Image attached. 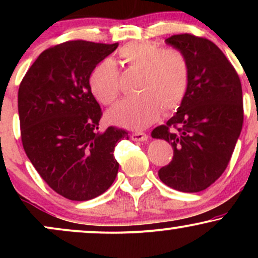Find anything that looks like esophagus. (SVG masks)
Segmentation results:
<instances>
[{"label":"esophagus","mask_w":258,"mask_h":258,"mask_svg":"<svg viewBox=\"0 0 258 258\" xmlns=\"http://www.w3.org/2000/svg\"><path fill=\"white\" fill-rule=\"evenodd\" d=\"M131 138H132V141H135V142H147L148 135L143 132H136V133H132Z\"/></svg>","instance_id":"34e87169"}]
</instances>
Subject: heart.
Segmentation results:
<instances>
[{"label":"heart","mask_w":258,"mask_h":258,"mask_svg":"<svg viewBox=\"0 0 258 258\" xmlns=\"http://www.w3.org/2000/svg\"><path fill=\"white\" fill-rule=\"evenodd\" d=\"M119 58L130 72L139 73L136 91L139 96L121 100L106 112L114 125L142 130L152 125L164 111H174L184 100L190 82V67L184 53L161 49L149 41H135L121 47ZM91 92L109 105L120 93L119 73L110 59L100 61L88 79Z\"/></svg>","instance_id":"obj_1"}]
</instances>
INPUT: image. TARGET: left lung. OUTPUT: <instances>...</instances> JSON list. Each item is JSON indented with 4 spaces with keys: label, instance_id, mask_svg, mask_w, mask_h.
<instances>
[{
    "label": "left lung",
    "instance_id": "obj_1",
    "mask_svg": "<svg viewBox=\"0 0 258 258\" xmlns=\"http://www.w3.org/2000/svg\"><path fill=\"white\" fill-rule=\"evenodd\" d=\"M188 59L190 82L186 96L166 125L152 137L173 148L172 161L159 170L165 184L198 193L224 172L240 136L244 109L240 79L214 42L190 34L165 40Z\"/></svg>",
    "mask_w": 258,
    "mask_h": 258
}]
</instances>
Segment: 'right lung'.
I'll return each instance as SVG.
<instances>
[{
	"label": "right lung",
	"instance_id": "add662e5",
	"mask_svg": "<svg viewBox=\"0 0 258 258\" xmlns=\"http://www.w3.org/2000/svg\"><path fill=\"white\" fill-rule=\"evenodd\" d=\"M119 44L68 41L46 49L25 74L18 92L24 150L54 191L86 201L108 190L119 162L114 149L125 130L97 132L102 109L92 94V70Z\"/></svg>",
	"mask_w": 258,
	"mask_h": 258
}]
</instances>
